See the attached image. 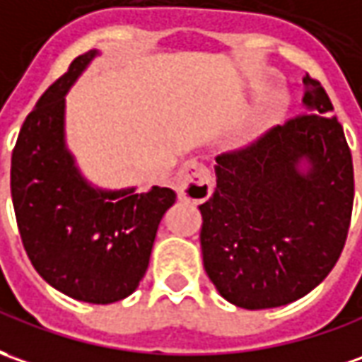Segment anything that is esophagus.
Returning <instances> with one entry per match:
<instances>
[{"mask_svg":"<svg viewBox=\"0 0 362 362\" xmlns=\"http://www.w3.org/2000/svg\"><path fill=\"white\" fill-rule=\"evenodd\" d=\"M213 193L211 171L201 161H185L177 175V195L183 201L203 203Z\"/></svg>","mask_w":362,"mask_h":362,"instance_id":"obj_1","label":"esophagus"}]
</instances>
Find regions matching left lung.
I'll list each match as a JSON object with an SVG mask.
<instances>
[{"label":"left lung","mask_w":362,"mask_h":362,"mask_svg":"<svg viewBox=\"0 0 362 362\" xmlns=\"http://www.w3.org/2000/svg\"><path fill=\"white\" fill-rule=\"evenodd\" d=\"M308 114L216 157L203 214L206 276L224 300L270 310L300 300L327 278L353 213V157L327 92L303 76Z\"/></svg>","instance_id":"1"}]
</instances>
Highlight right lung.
<instances>
[{
  "label": "right lung",
  "instance_id": "add662e5",
  "mask_svg": "<svg viewBox=\"0 0 362 362\" xmlns=\"http://www.w3.org/2000/svg\"><path fill=\"white\" fill-rule=\"evenodd\" d=\"M98 51L84 52L25 118L11 156V199L25 252L39 276L72 300L114 303L149 266L157 226L175 191L94 187L64 139V96Z\"/></svg>",
  "mask_w": 362,
  "mask_h": 362
}]
</instances>
